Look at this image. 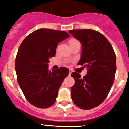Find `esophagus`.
Masks as SVG:
<instances>
[{
  "instance_id": "1",
  "label": "esophagus",
  "mask_w": 129,
  "mask_h": 129,
  "mask_svg": "<svg viewBox=\"0 0 129 129\" xmlns=\"http://www.w3.org/2000/svg\"><path fill=\"white\" fill-rule=\"evenodd\" d=\"M72 71L71 70H69V75H70H70H71V74H72Z\"/></svg>"
}]
</instances>
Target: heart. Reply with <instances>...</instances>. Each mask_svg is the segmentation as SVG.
Returning a JSON list of instances; mask_svg holds the SVG:
<instances>
[{
  "label": "heart",
  "mask_w": 129,
  "mask_h": 129,
  "mask_svg": "<svg viewBox=\"0 0 129 129\" xmlns=\"http://www.w3.org/2000/svg\"><path fill=\"white\" fill-rule=\"evenodd\" d=\"M76 41H77L76 39H74V38H72V39H71L69 40V44H72V43H73V42H76Z\"/></svg>",
  "instance_id": "obj_1"
}]
</instances>
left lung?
<instances>
[{
	"label": "left lung",
	"instance_id": "1",
	"mask_svg": "<svg viewBox=\"0 0 129 129\" xmlns=\"http://www.w3.org/2000/svg\"><path fill=\"white\" fill-rule=\"evenodd\" d=\"M69 33L82 44L78 65L87 69L83 78L76 72L71 75L75 81L71 87L72 99L80 109L89 110L103 103L110 91L116 73V55L110 43L100 32L83 29Z\"/></svg>",
	"mask_w": 129,
	"mask_h": 129
}]
</instances>
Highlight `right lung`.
Returning a JSON list of instances; mask_svg holds the SVG:
<instances>
[{"label": "right lung", "instance_id": "obj_1", "mask_svg": "<svg viewBox=\"0 0 129 129\" xmlns=\"http://www.w3.org/2000/svg\"><path fill=\"white\" fill-rule=\"evenodd\" d=\"M67 33L51 29L35 31L25 38L16 57L18 84L26 99L38 108H48L55 103L69 69L50 71L49 59L55 56L59 42L69 38Z\"/></svg>", "mask_w": 129, "mask_h": 129}]
</instances>
